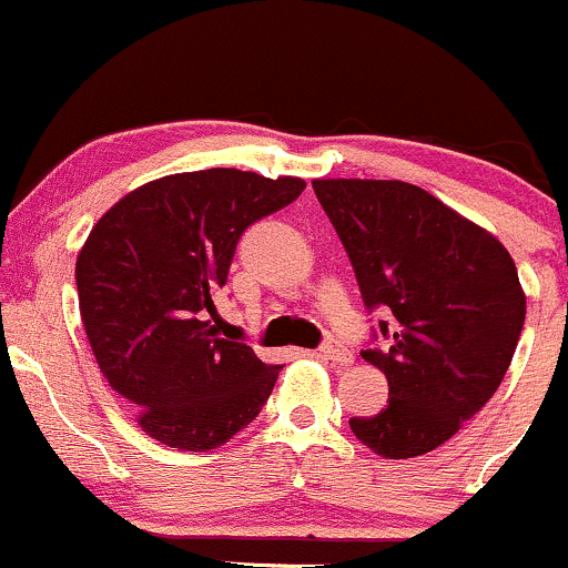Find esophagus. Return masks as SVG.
<instances>
[{"instance_id":"obj_1","label":"esophagus","mask_w":568,"mask_h":568,"mask_svg":"<svg viewBox=\"0 0 568 568\" xmlns=\"http://www.w3.org/2000/svg\"><path fill=\"white\" fill-rule=\"evenodd\" d=\"M318 356H322V359H327V362H333L335 367H348L354 362V354L348 352L343 343L333 341V337H329V341H324L322 346H318Z\"/></svg>"}]
</instances>
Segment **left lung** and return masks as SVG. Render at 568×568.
<instances>
[{"mask_svg": "<svg viewBox=\"0 0 568 568\" xmlns=\"http://www.w3.org/2000/svg\"><path fill=\"white\" fill-rule=\"evenodd\" d=\"M352 260L362 301L381 308L384 348L362 356L388 405L352 418L384 458L424 456L462 429L505 378L526 318L513 257L480 225L399 180H314Z\"/></svg>", "mask_w": 568, "mask_h": 568, "instance_id": "left-lung-1", "label": "left lung"}]
</instances>
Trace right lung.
Listing matches in <instances>:
<instances>
[{"label":"right lung","instance_id":"add662e5","mask_svg":"<svg viewBox=\"0 0 568 568\" xmlns=\"http://www.w3.org/2000/svg\"><path fill=\"white\" fill-rule=\"evenodd\" d=\"M297 176L206 169L146 182L101 216L78 254L95 362L152 439L212 450L250 426L282 365L220 335L216 295L250 225L303 193Z\"/></svg>","mask_w":568,"mask_h":568}]
</instances>
